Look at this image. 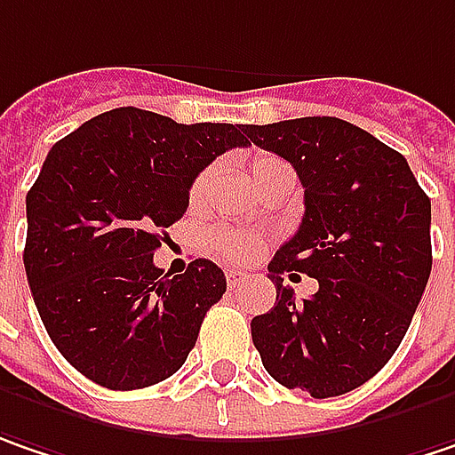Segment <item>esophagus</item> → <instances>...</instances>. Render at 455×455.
<instances>
[{"label": "esophagus", "instance_id": "1", "mask_svg": "<svg viewBox=\"0 0 455 455\" xmlns=\"http://www.w3.org/2000/svg\"><path fill=\"white\" fill-rule=\"evenodd\" d=\"M247 281H250V275H247V273H242V270H227L228 288H242Z\"/></svg>", "mask_w": 455, "mask_h": 455}]
</instances>
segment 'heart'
<instances>
[{"label":"heart","mask_w":455,"mask_h":455,"mask_svg":"<svg viewBox=\"0 0 455 455\" xmlns=\"http://www.w3.org/2000/svg\"><path fill=\"white\" fill-rule=\"evenodd\" d=\"M278 172H291V167L283 159L270 156V154L254 156L252 164H250L254 188ZM211 177H213V170H203L193 180V185H190V205H198L205 198ZM205 247H208V252L227 259V262H252L254 257L262 252V239L254 236V234H247V231H236V228H211L205 234Z\"/></svg>","instance_id":"heart-1"}]
</instances>
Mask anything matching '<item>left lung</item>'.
Instances as JSON below:
<instances>
[{
	"instance_id": "left-lung-1",
	"label": "left lung",
	"mask_w": 455,
	"mask_h": 455,
	"mask_svg": "<svg viewBox=\"0 0 455 455\" xmlns=\"http://www.w3.org/2000/svg\"><path fill=\"white\" fill-rule=\"evenodd\" d=\"M247 139L293 164L304 185L299 231L267 265L275 307L252 319L265 371L314 399L373 379L402 345L433 267L430 198L407 159L339 118L247 125ZM320 281L296 302L285 272Z\"/></svg>"
}]
</instances>
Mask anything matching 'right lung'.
Returning a JSON list of instances; mask_svg holds the SVG:
<instances>
[{
    "mask_svg": "<svg viewBox=\"0 0 455 455\" xmlns=\"http://www.w3.org/2000/svg\"><path fill=\"white\" fill-rule=\"evenodd\" d=\"M247 144L244 125L116 108L48 151L28 193L22 259L45 332L82 376L131 391L188 361L227 278L203 257L164 273L154 252L188 211L193 180Z\"/></svg>",
    "mask_w": 455,
    "mask_h": 455,
    "instance_id": "add662e5",
    "label": "right lung"
}]
</instances>
